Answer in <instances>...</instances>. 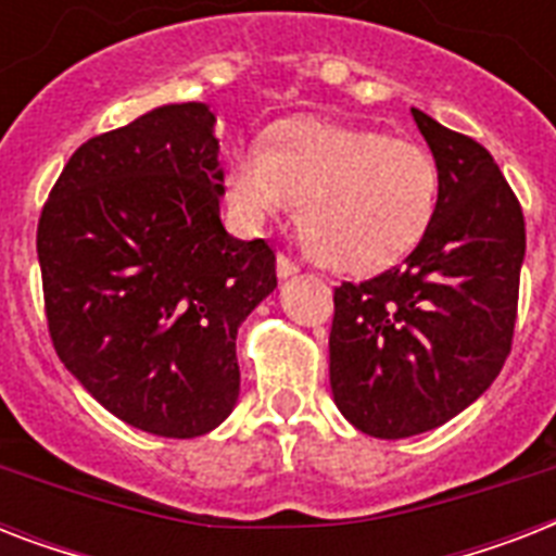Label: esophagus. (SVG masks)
Here are the masks:
<instances>
[{"label": "esophagus", "instance_id": "obj_1", "mask_svg": "<svg viewBox=\"0 0 556 556\" xmlns=\"http://www.w3.org/2000/svg\"><path fill=\"white\" fill-rule=\"evenodd\" d=\"M296 270H300V265H296V262L291 260L288 253L279 251L277 253V274H279V277L286 279V277H291V274H296Z\"/></svg>", "mask_w": 556, "mask_h": 556}]
</instances>
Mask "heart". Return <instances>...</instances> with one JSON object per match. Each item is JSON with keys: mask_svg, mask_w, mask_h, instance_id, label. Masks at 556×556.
Returning <instances> with one entry per match:
<instances>
[{"mask_svg": "<svg viewBox=\"0 0 556 556\" xmlns=\"http://www.w3.org/2000/svg\"><path fill=\"white\" fill-rule=\"evenodd\" d=\"M227 195L248 222L296 201L308 251L343 274H375L421 242L439 204V167L406 138L291 121L265 147L236 152Z\"/></svg>", "mask_w": 556, "mask_h": 556, "instance_id": "obj_1", "label": "heart"}]
</instances>
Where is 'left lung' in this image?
Returning a JSON list of instances; mask_svg holds the SVG:
<instances>
[{
    "instance_id": "1",
    "label": "left lung",
    "mask_w": 556,
    "mask_h": 556,
    "mask_svg": "<svg viewBox=\"0 0 556 556\" xmlns=\"http://www.w3.org/2000/svg\"><path fill=\"white\" fill-rule=\"evenodd\" d=\"M439 167L430 230L401 265L334 288V404L375 439L450 421L510 355L526 256L519 199L482 143L413 109Z\"/></svg>"
}]
</instances>
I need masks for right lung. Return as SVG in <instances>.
Returning <instances> with one entry per match:
<instances>
[{
  "label": "right lung",
  "mask_w": 556,
  "mask_h": 556,
  "mask_svg": "<svg viewBox=\"0 0 556 556\" xmlns=\"http://www.w3.org/2000/svg\"><path fill=\"white\" fill-rule=\"evenodd\" d=\"M204 103L152 109L74 152L39 213L56 357L121 421L195 439L239 397L236 331L277 288L265 239L218 218L222 167Z\"/></svg>",
  "instance_id": "1"
}]
</instances>
